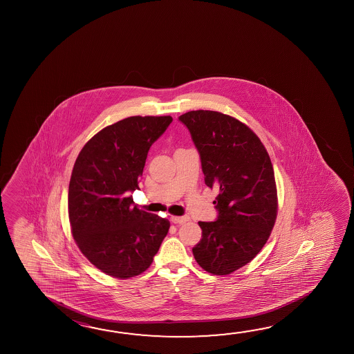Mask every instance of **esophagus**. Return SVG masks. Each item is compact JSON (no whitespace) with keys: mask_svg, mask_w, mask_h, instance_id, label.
Segmentation results:
<instances>
[{"mask_svg":"<svg viewBox=\"0 0 354 354\" xmlns=\"http://www.w3.org/2000/svg\"><path fill=\"white\" fill-rule=\"evenodd\" d=\"M170 221L175 223V225H184L185 222L189 221V217L187 216H180V217H176V216H173V217H170Z\"/></svg>","mask_w":354,"mask_h":354,"instance_id":"esophagus-1","label":"esophagus"}]
</instances>
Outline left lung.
Wrapping results in <instances>:
<instances>
[{
  "label": "left lung",
  "instance_id": "1",
  "mask_svg": "<svg viewBox=\"0 0 354 354\" xmlns=\"http://www.w3.org/2000/svg\"><path fill=\"white\" fill-rule=\"evenodd\" d=\"M179 121L198 151L205 184L217 187L214 222H198L203 238L192 248L197 264L228 275L261 252L278 214L272 160L258 136L234 117L217 111L186 112Z\"/></svg>",
  "mask_w": 354,
  "mask_h": 354
}]
</instances>
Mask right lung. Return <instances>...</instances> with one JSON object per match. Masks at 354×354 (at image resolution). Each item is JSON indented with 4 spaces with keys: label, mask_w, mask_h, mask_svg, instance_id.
Here are the masks:
<instances>
[{
    "label": "right lung",
    "mask_w": 354,
    "mask_h": 354,
    "mask_svg": "<svg viewBox=\"0 0 354 354\" xmlns=\"http://www.w3.org/2000/svg\"><path fill=\"white\" fill-rule=\"evenodd\" d=\"M170 116H132L101 129L76 158L69 184L71 233L79 250L104 274L133 278L145 272L170 222L132 207L151 145Z\"/></svg>",
    "instance_id": "1"
}]
</instances>
